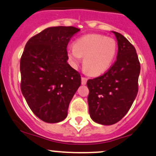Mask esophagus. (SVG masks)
Wrapping results in <instances>:
<instances>
[{
  "label": "esophagus",
  "mask_w": 156,
  "mask_h": 156,
  "mask_svg": "<svg viewBox=\"0 0 156 156\" xmlns=\"http://www.w3.org/2000/svg\"><path fill=\"white\" fill-rule=\"evenodd\" d=\"M87 80H88V79L85 78V77H82V84L83 85H85L87 83Z\"/></svg>",
  "instance_id": "34e87169"
}]
</instances>
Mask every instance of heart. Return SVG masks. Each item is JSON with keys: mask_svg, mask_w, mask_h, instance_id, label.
Wrapping results in <instances>:
<instances>
[{"mask_svg": "<svg viewBox=\"0 0 156 156\" xmlns=\"http://www.w3.org/2000/svg\"><path fill=\"white\" fill-rule=\"evenodd\" d=\"M118 45L114 38L98 33L84 35L75 41L73 48L67 51L72 65L76 68L83 58V68L91 76L103 74L115 59Z\"/></svg>", "mask_w": 156, "mask_h": 156, "instance_id": "1", "label": "heart"}]
</instances>
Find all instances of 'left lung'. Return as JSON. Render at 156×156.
I'll return each instance as SVG.
<instances>
[{
	"instance_id": "8db88e82",
	"label": "left lung",
	"mask_w": 156,
	"mask_h": 156,
	"mask_svg": "<svg viewBox=\"0 0 156 156\" xmlns=\"http://www.w3.org/2000/svg\"><path fill=\"white\" fill-rule=\"evenodd\" d=\"M113 33L118 45L116 61L104 74L87 81L90 116L103 125H112L121 120L138 91L140 65L136 50L123 35Z\"/></svg>"
}]
</instances>
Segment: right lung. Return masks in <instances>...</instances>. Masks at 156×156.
Instances as JSON below:
<instances>
[{"label": "right lung", "instance_id": "1", "mask_svg": "<svg viewBox=\"0 0 156 156\" xmlns=\"http://www.w3.org/2000/svg\"><path fill=\"white\" fill-rule=\"evenodd\" d=\"M80 30L52 27L27 42L20 61L21 90L32 112L46 123L66 118L69 103L81 85L80 73L67 62V47Z\"/></svg>", "mask_w": 156, "mask_h": 156}]
</instances>
